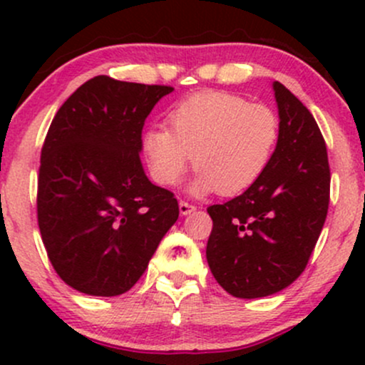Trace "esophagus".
<instances>
[{
  "mask_svg": "<svg viewBox=\"0 0 365 365\" xmlns=\"http://www.w3.org/2000/svg\"><path fill=\"white\" fill-rule=\"evenodd\" d=\"M178 209H180V215L187 216V215H190V212H194L197 207L194 206V204L185 202V200H180V202H178Z\"/></svg>",
  "mask_w": 365,
  "mask_h": 365,
  "instance_id": "34e87169",
  "label": "esophagus"
}]
</instances>
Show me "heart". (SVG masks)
<instances>
[{
  "mask_svg": "<svg viewBox=\"0 0 365 365\" xmlns=\"http://www.w3.org/2000/svg\"><path fill=\"white\" fill-rule=\"evenodd\" d=\"M168 128L142 133V154L150 177L175 187L194 159V195L220 190L232 195L249 188L264 173L279 137L273 108L247 103L240 96L207 91L183 99L168 113Z\"/></svg>",
  "mask_w": 365,
  "mask_h": 365,
  "instance_id": "1",
  "label": "heart"
}]
</instances>
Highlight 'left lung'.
Masks as SVG:
<instances>
[{"label": "left lung", "mask_w": 365, "mask_h": 365, "mask_svg": "<svg viewBox=\"0 0 365 365\" xmlns=\"http://www.w3.org/2000/svg\"><path fill=\"white\" fill-rule=\"evenodd\" d=\"M279 137L264 173L242 195L209 206L206 257L238 299L273 295L302 274L329 206V163L311 111L274 82Z\"/></svg>", "instance_id": "left-lung-1"}]
</instances>
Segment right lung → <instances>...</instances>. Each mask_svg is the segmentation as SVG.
<instances>
[{"label":"right lung","instance_id":"1","mask_svg":"<svg viewBox=\"0 0 365 365\" xmlns=\"http://www.w3.org/2000/svg\"><path fill=\"white\" fill-rule=\"evenodd\" d=\"M170 86L99 75L63 103L41 150L37 223L54 271L94 297L128 292L178 220V202L145 177L144 121Z\"/></svg>","mask_w":365,"mask_h":365}]
</instances>
